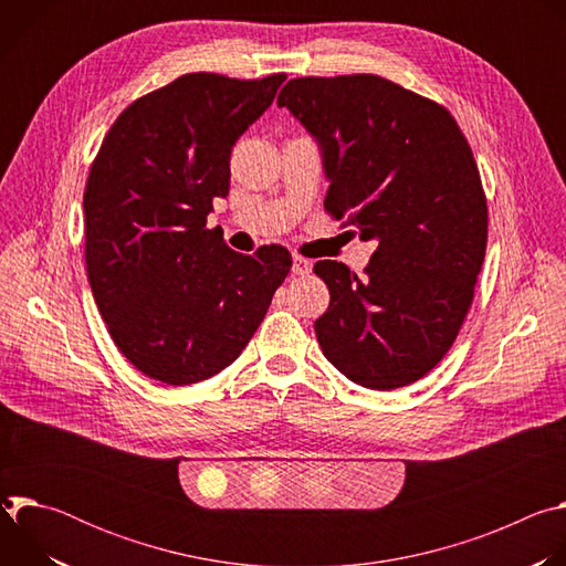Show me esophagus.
<instances>
[{
	"mask_svg": "<svg viewBox=\"0 0 566 566\" xmlns=\"http://www.w3.org/2000/svg\"><path fill=\"white\" fill-rule=\"evenodd\" d=\"M295 275H306L311 271V262L302 255H293V269H291Z\"/></svg>",
	"mask_w": 566,
	"mask_h": 566,
	"instance_id": "obj_1",
	"label": "esophagus"
}]
</instances>
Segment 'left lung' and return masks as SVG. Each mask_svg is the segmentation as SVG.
I'll return each instance as SVG.
<instances>
[{
  "instance_id": "8db88e82",
  "label": "left lung",
  "mask_w": 566,
  "mask_h": 566,
  "mask_svg": "<svg viewBox=\"0 0 566 566\" xmlns=\"http://www.w3.org/2000/svg\"><path fill=\"white\" fill-rule=\"evenodd\" d=\"M319 143L325 210L378 241L365 277L343 262L315 319L327 360L387 391L423 378L452 347L486 255L489 206L454 116L371 73L293 77L277 96Z\"/></svg>"
}]
</instances>
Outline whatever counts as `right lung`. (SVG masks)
<instances>
[{
  "label": "right lung",
  "mask_w": 566,
  "mask_h": 566,
  "mask_svg": "<svg viewBox=\"0 0 566 566\" xmlns=\"http://www.w3.org/2000/svg\"><path fill=\"white\" fill-rule=\"evenodd\" d=\"M284 73H186L109 127L85 186L87 277L118 352L145 376L190 385L244 352L291 271V253H234L206 228L230 186V151Z\"/></svg>",
  "instance_id": "right-lung-1"
}]
</instances>
